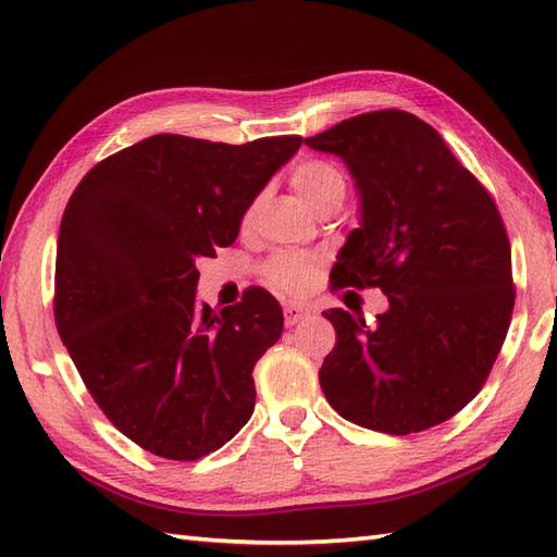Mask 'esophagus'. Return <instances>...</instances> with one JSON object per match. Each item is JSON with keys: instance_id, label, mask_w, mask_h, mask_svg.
Returning a JSON list of instances; mask_svg holds the SVG:
<instances>
[{"instance_id": "esophagus-1", "label": "esophagus", "mask_w": 557, "mask_h": 557, "mask_svg": "<svg viewBox=\"0 0 557 557\" xmlns=\"http://www.w3.org/2000/svg\"><path fill=\"white\" fill-rule=\"evenodd\" d=\"M309 309H304V306H299V304H287L285 306V325L287 327H292V325H297V323H301L304 318H309Z\"/></svg>"}]
</instances>
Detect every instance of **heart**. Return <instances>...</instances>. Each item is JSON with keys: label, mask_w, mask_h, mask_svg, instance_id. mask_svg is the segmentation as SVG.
<instances>
[{"label": "heart", "mask_w": 557, "mask_h": 557, "mask_svg": "<svg viewBox=\"0 0 557 557\" xmlns=\"http://www.w3.org/2000/svg\"><path fill=\"white\" fill-rule=\"evenodd\" d=\"M292 188L304 200V206L313 210L315 215L327 208H339L342 198H345V174H342L335 164L325 160H304L294 168ZM258 200H253L248 210L244 212L242 224L251 227L256 218ZM321 268V260L311 253H297V251H282L272 256L265 263V277L272 287L285 292H306L315 280V272Z\"/></svg>", "instance_id": "1"}]
</instances>
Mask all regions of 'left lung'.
Wrapping results in <instances>:
<instances>
[{"mask_svg": "<svg viewBox=\"0 0 557 557\" xmlns=\"http://www.w3.org/2000/svg\"><path fill=\"white\" fill-rule=\"evenodd\" d=\"M337 156L359 196V227L339 248L335 285L381 287L371 327L345 309L318 373L342 419L409 435L476 397L515 306L512 253L493 198L443 136L401 110L366 112L304 140Z\"/></svg>", "mask_w": 557, "mask_h": 557, "instance_id": "left-lung-1", "label": "left lung"}]
</instances>
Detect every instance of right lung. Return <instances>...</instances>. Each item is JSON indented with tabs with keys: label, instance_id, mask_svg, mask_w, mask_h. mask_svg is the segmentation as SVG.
<instances>
[{
	"label": "right lung",
	"instance_id": "1",
	"mask_svg": "<svg viewBox=\"0 0 557 557\" xmlns=\"http://www.w3.org/2000/svg\"><path fill=\"white\" fill-rule=\"evenodd\" d=\"M301 136L230 146L158 134L114 152L71 194L57 242L54 321L88 393L148 453L194 461L242 431L253 366L282 335L265 289L198 304V258L242 218Z\"/></svg>",
	"mask_w": 557,
	"mask_h": 557
}]
</instances>
